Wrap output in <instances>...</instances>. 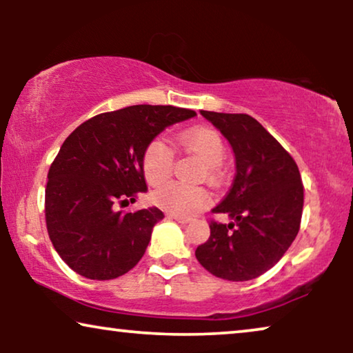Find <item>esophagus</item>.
Listing matches in <instances>:
<instances>
[{"label": "esophagus", "mask_w": 353, "mask_h": 353, "mask_svg": "<svg viewBox=\"0 0 353 353\" xmlns=\"http://www.w3.org/2000/svg\"><path fill=\"white\" fill-rule=\"evenodd\" d=\"M167 216H168V219H170V220H175V221H178V223H181V225L190 223V219H183V216H176V215H172V214H168Z\"/></svg>", "instance_id": "esophagus-1"}]
</instances>
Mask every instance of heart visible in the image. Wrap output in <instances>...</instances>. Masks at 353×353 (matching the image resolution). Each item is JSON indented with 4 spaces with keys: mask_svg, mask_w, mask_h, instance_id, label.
Returning <instances> with one entry per match:
<instances>
[{
    "mask_svg": "<svg viewBox=\"0 0 353 353\" xmlns=\"http://www.w3.org/2000/svg\"><path fill=\"white\" fill-rule=\"evenodd\" d=\"M178 141L188 152L196 154L205 162L209 172L219 168L225 159V143L215 130L192 128L181 133ZM173 170V152L163 139L157 138L148 144L143 154V172L149 185L165 183ZM152 202L162 210L176 216H191L209 205L210 196L202 188H190L168 183L152 192Z\"/></svg>",
    "mask_w": 353,
    "mask_h": 353,
    "instance_id": "b5f03b06",
    "label": "heart"
}]
</instances>
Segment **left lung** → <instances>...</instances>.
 I'll return each instance as SVG.
<instances>
[{
  "mask_svg": "<svg viewBox=\"0 0 353 353\" xmlns=\"http://www.w3.org/2000/svg\"><path fill=\"white\" fill-rule=\"evenodd\" d=\"M234 152L231 190L214 214L228 225L210 221V236L196 249L207 272L228 281H249L283 257L301 228L303 186L289 152L248 114L201 110Z\"/></svg>",
  "mask_w": 353,
  "mask_h": 353,
  "instance_id": "left-lung-1",
  "label": "left lung"
}]
</instances>
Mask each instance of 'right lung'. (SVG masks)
I'll list each match as a JSON object with an SVG mask.
<instances>
[{"instance_id":"right-lung-1","label":"right lung","mask_w":353,"mask_h":353,"mask_svg":"<svg viewBox=\"0 0 353 353\" xmlns=\"http://www.w3.org/2000/svg\"><path fill=\"white\" fill-rule=\"evenodd\" d=\"M173 105H130L86 120L62 143L48 172V234L69 267L90 279H114L146 252L162 210H115L148 191L143 154L167 127L192 119Z\"/></svg>"}]
</instances>
